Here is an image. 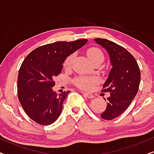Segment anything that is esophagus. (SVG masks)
<instances>
[{"mask_svg": "<svg viewBox=\"0 0 154 154\" xmlns=\"http://www.w3.org/2000/svg\"><path fill=\"white\" fill-rule=\"evenodd\" d=\"M83 94L85 97H88V98H90V99H92V98L94 97L93 94H90V93H86V92H83Z\"/></svg>", "mask_w": 154, "mask_h": 154, "instance_id": "1", "label": "esophagus"}]
</instances>
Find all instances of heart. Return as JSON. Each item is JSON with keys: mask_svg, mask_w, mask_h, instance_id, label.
Returning a JSON list of instances; mask_svg holds the SVG:
<instances>
[{"mask_svg": "<svg viewBox=\"0 0 154 154\" xmlns=\"http://www.w3.org/2000/svg\"><path fill=\"white\" fill-rule=\"evenodd\" d=\"M87 54L90 60L93 64L97 62H102L104 60V54L102 50L97 47H90L87 50ZM75 58V54H71L66 57L63 63L64 69H70L72 66L73 60ZM100 80L97 76H85L79 75L73 78L72 83L80 89L89 91L91 90L96 84H97Z\"/></svg>", "mask_w": 154, "mask_h": 154, "instance_id": "heart-1", "label": "heart"}]
</instances>
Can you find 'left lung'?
<instances>
[{
    "mask_svg": "<svg viewBox=\"0 0 154 154\" xmlns=\"http://www.w3.org/2000/svg\"><path fill=\"white\" fill-rule=\"evenodd\" d=\"M94 40L106 48L113 66L103 85L102 92H110V96L107 97L106 109L100 115L103 119L112 120L121 115L136 96L140 83V70L135 59L125 48L107 39Z\"/></svg>",
    "mask_w": 154,
    "mask_h": 154,
    "instance_id": "1",
    "label": "left lung"
}]
</instances>
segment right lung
Segmentation results:
<instances>
[{"mask_svg": "<svg viewBox=\"0 0 154 154\" xmlns=\"http://www.w3.org/2000/svg\"><path fill=\"white\" fill-rule=\"evenodd\" d=\"M87 39L57 41L40 46L26 57L17 79L18 99L28 116L42 125L53 123L62 111L70 91L57 94L52 88L66 57L85 45Z\"/></svg>", "mask_w": 154, "mask_h": 154, "instance_id": "obj_1", "label": "right lung"}]
</instances>
